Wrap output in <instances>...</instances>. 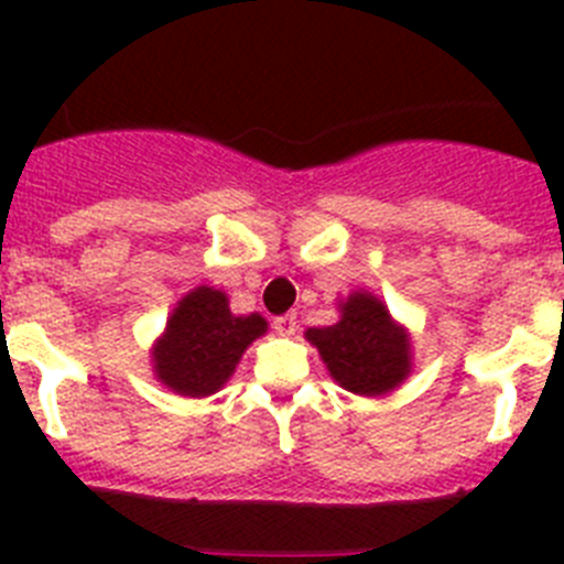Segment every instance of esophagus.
I'll list each match as a JSON object with an SVG mask.
<instances>
[{"label": "esophagus", "instance_id": "esophagus-1", "mask_svg": "<svg viewBox=\"0 0 564 564\" xmlns=\"http://www.w3.org/2000/svg\"><path fill=\"white\" fill-rule=\"evenodd\" d=\"M296 316L293 313H285V316H276L273 318V330L279 333V336H293L296 333Z\"/></svg>", "mask_w": 564, "mask_h": 564}]
</instances>
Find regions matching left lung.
I'll use <instances>...</instances> for the list:
<instances>
[{
  "instance_id": "left-lung-1",
  "label": "left lung",
  "mask_w": 564,
  "mask_h": 564,
  "mask_svg": "<svg viewBox=\"0 0 564 564\" xmlns=\"http://www.w3.org/2000/svg\"><path fill=\"white\" fill-rule=\"evenodd\" d=\"M305 338L318 350L333 381L352 395H387L412 372L410 330L364 288L338 302L336 325L307 327Z\"/></svg>"
}]
</instances>
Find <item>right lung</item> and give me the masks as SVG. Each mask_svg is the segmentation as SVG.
<instances>
[{
  "mask_svg": "<svg viewBox=\"0 0 564 564\" xmlns=\"http://www.w3.org/2000/svg\"><path fill=\"white\" fill-rule=\"evenodd\" d=\"M268 333L259 313L237 316L228 296L212 285H197L174 305L166 330L154 338V378L183 398L220 392L237 370L242 352Z\"/></svg>",
  "mask_w": 564,
  "mask_h": 564,
  "instance_id": "1",
  "label": "right lung"
}]
</instances>
